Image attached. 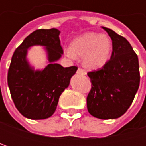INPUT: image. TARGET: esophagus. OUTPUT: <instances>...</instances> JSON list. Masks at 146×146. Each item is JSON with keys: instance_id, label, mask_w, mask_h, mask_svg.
I'll use <instances>...</instances> for the list:
<instances>
[{"instance_id": "1", "label": "esophagus", "mask_w": 146, "mask_h": 146, "mask_svg": "<svg viewBox=\"0 0 146 146\" xmlns=\"http://www.w3.org/2000/svg\"><path fill=\"white\" fill-rule=\"evenodd\" d=\"M77 73H78V74H82V75H85V74H86V72H85L84 69L78 68V71H77Z\"/></svg>"}]
</instances>
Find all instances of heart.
<instances>
[{
    "instance_id": "b5f03b06",
    "label": "heart",
    "mask_w": 146,
    "mask_h": 146,
    "mask_svg": "<svg viewBox=\"0 0 146 146\" xmlns=\"http://www.w3.org/2000/svg\"><path fill=\"white\" fill-rule=\"evenodd\" d=\"M111 49L112 44L108 36L96 33H87L77 38L72 44V48H66L65 54L71 59H75L76 55L83 56L85 66L99 68L108 62Z\"/></svg>"
}]
</instances>
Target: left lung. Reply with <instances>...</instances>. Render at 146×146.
<instances>
[{
	"instance_id": "obj_1",
	"label": "left lung",
	"mask_w": 146,
	"mask_h": 146,
	"mask_svg": "<svg viewBox=\"0 0 146 146\" xmlns=\"http://www.w3.org/2000/svg\"><path fill=\"white\" fill-rule=\"evenodd\" d=\"M102 28L112 40V53L102 69L87 73L92 83L87 108L96 118L116 119L127 111L138 91L139 59L125 38L111 29Z\"/></svg>"
}]
</instances>
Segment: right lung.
Returning a JSON list of instances; mask_svg holds the SVG:
<instances>
[{"mask_svg": "<svg viewBox=\"0 0 146 146\" xmlns=\"http://www.w3.org/2000/svg\"><path fill=\"white\" fill-rule=\"evenodd\" d=\"M56 29H37L27 36L14 51L7 75L10 93L18 111L32 120L45 119L55 112L59 97L69 86L78 68H63L56 62L63 49ZM33 46H42L48 65L35 70L27 58Z\"/></svg>", "mask_w": 146, "mask_h": 146, "instance_id": "1", "label": "right lung"}]
</instances>
